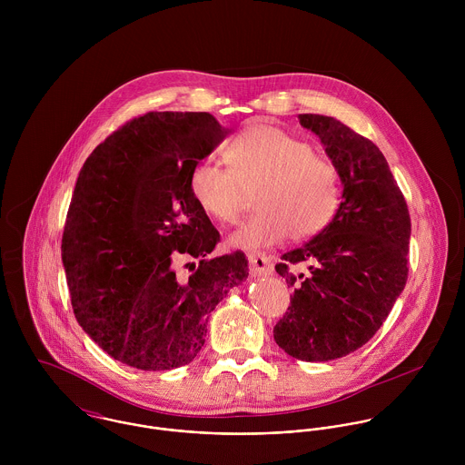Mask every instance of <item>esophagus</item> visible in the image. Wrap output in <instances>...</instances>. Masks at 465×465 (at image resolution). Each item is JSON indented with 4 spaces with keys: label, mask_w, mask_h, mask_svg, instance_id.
<instances>
[{
    "label": "esophagus",
    "mask_w": 465,
    "mask_h": 465,
    "mask_svg": "<svg viewBox=\"0 0 465 465\" xmlns=\"http://www.w3.org/2000/svg\"><path fill=\"white\" fill-rule=\"evenodd\" d=\"M249 263L252 275H270L273 272V256L254 252L249 254Z\"/></svg>",
    "instance_id": "1"
}]
</instances>
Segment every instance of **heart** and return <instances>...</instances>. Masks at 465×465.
Instances as JSON below:
<instances>
[{"instance_id":"obj_1","label":"heart","mask_w":465,"mask_h":465,"mask_svg":"<svg viewBox=\"0 0 465 465\" xmlns=\"http://www.w3.org/2000/svg\"><path fill=\"white\" fill-rule=\"evenodd\" d=\"M229 168L200 161L190 173V193L209 218L238 223L251 193L262 209L231 245L243 251L322 232L340 203V175L310 143L275 125L252 124L225 148Z\"/></svg>"}]
</instances>
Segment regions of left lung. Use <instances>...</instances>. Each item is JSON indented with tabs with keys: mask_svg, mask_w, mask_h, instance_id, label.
<instances>
[{
	"mask_svg": "<svg viewBox=\"0 0 465 465\" xmlns=\"http://www.w3.org/2000/svg\"><path fill=\"white\" fill-rule=\"evenodd\" d=\"M341 181L330 225L275 265L293 286L275 343L304 361H330L365 345L387 321L408 279L410 213L385 155L367 137L322 114H299ZM309 263V272L292 268Z\"/></svg>",
	"mask_w": 465,
	"mask_h": 465,
	"instance_id": "8db88e82",
	"label": "left lung"
}]
</instances>
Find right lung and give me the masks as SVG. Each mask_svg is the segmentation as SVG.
Here are the masks:
<instances>
[{"label":"right lung","mask_w":465,"mask_h":465,"mask_svg":"<svg viewBox=\"0 0 465 465\" xmlns=\"http://www.w3.org/2000/svg\"><path fill=\"white\" fill-rule=\"evenodd\" d=\"M229 134L209 113H146L100 143L67 209L63 263L80 328L111 358L170 371L199 354L209 313L249 275L190 193V173ZM193 257L190 276L174 263Z\"/></svg>","instance_id":"1"}]
</instances>
